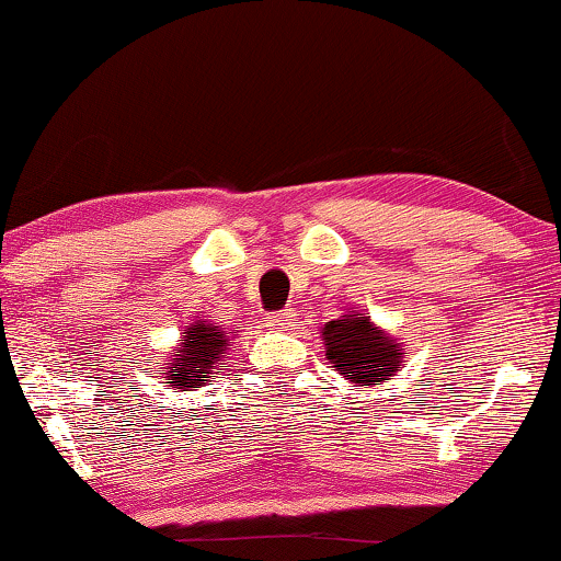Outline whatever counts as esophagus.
I'll list each match as a JSON object with an SVG mask.
<instances>
[{"label":"esophagus","instance_id":"esophagus-1","mask_svg":"<svg viewBox=\"0 0 561 561\" xmlns=\"http://www.w3.org/2000/svg\"><path fill=\"white\" fill-rule=\"evenodd\" d=\"M291 322H295V310H282V312H274L266 318V328L270 330H287Z\"/></svg>","mask_w":561,"mask_h":561}]
</instances>
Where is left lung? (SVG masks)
<instances>
[{"instance_id": "left-lung-1", "label": "left lung", "mask_w": 561, "mask_h": 561, "mask_svg": "<svg viewBox=\"0 0 561 561\" xmlns=\"http://www.w3.org/2000/svg\"><path fill=\"white\" fill-rule=\"evenodd\" d=\"M322 341H325V356L333 363V370L358 386L389 381L404 366V348L397 337L378 330L358 312L330 320L322 328Z\"/></svg>"}]
</instances>
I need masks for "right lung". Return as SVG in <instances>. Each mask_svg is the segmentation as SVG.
<instances>
[{"instance_id":"right-lung-1","label":"right lung","mask_w":561,"mask_h":561,"mask_svg":"<svg viewBox=\"0 0 561 561\" xmlns=\"http://www.w3.org/2000/svg\"><path fill=\"white\" fill-rule=\"evenodd\" d=\"M228 345V333L216 322L195 320L187 325L183 343L175 351V358L168 363L164 383L172 389H198L203 381H208L213 370H218V360L224 358Z\"/></svg>"}]
</instances>
